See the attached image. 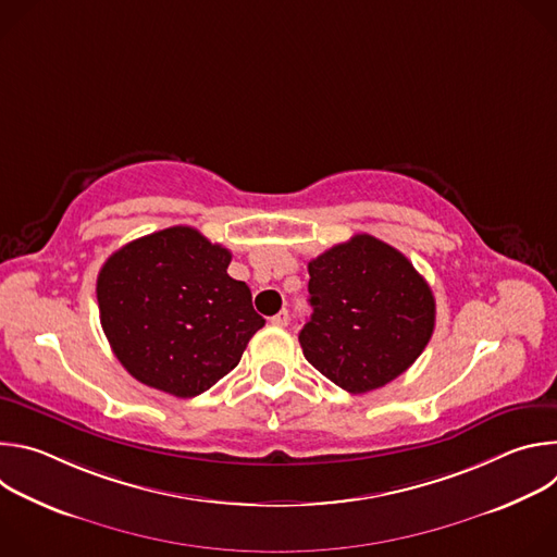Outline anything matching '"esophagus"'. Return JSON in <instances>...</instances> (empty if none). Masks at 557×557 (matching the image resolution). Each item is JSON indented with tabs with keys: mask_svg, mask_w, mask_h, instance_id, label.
<instances>
[{
	"mask_svg": "<svg viewBox=\"0 0 557 557\" xmlns=\"http://www.w3.org/2000/svg\"><path fill=\"white\" fill-rule=\"evenodd\" d=\"M288 322H290V317H288V310L284 308V310H280L277 314H273L271 317V324H275V326H288Z\"/></svg>",
	"mask_w": 557,
	"mask_h": 557,
	"instance_id": "obj_1",
	"label": "esophagus"
}]
</instances>
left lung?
<instances>
[{
	"label": "left lung",
	"mask_w": 557,
	"mask_h": 557,
	"mask_svg": "<svg viewBox=\"0 0 557 557\" xmlns=\"http://www.w3.org/2000/svg\"><path fill=\"white\" fill-rule=\"evenodd\" d=\"M308 275L312 314L299 344L306 361L335 385L350 394L372 392L425 350L436 301L401 251L357 233L310 260Z\"/></svg>",
	"instance_id": "1"
}]
</instances>
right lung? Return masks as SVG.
Instances as JSON below:
<instances>
[{
  "label": "right lung",
  "mask_w": 557,
  "mask_h": 557,
  "mask_svg": "<svg viewBox=\"0 0 557 557\" xmlns=\"http://www.w3.org/2000/svg\"><path fill=\"white\" fill-rule=\"evenodd\" d=\"M228 262V249L191 226L149 233L106 260L101 326L136 381L191 399L240 363L264 317Z\"/></svg>",
  "instance_id": "1"
}]
</instances>
